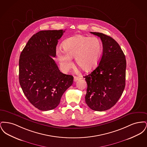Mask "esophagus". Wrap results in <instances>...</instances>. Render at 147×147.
<instances>
[{"label":"esophagus","instance_id":"1","mask_svg":"<svg viewBox=\"0 0 147 147\" xmlns=\"http://www.w3.org/2000/svg\"><path fill=\"white\" fill-rule=\"evenodd\" d=\"M81 78H82L81 77H76V76H75V77H74V82H77V80L80 79Z\"/></svg>","mask_w":147,"mask_h":147}]
</instances>
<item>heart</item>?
<instances>
[{
    "instance_id": "heart-1",
    "label": "heart",
    "mask_w": 147,
    "mask_h": 147,
    "mask_svg": "<svg viewBox=\"0 0 147 147\" xmlns=\"http://www.w3.org/2000/svg\"><path fill=\"white\" fill-rule=\"evenodd\" d=\"M64 51L58 49L56 55L64 68L71 65V58L75 57L78 66L85 71H90L97 65L101 52V43L95 37L77 35L67 39L63 43Z\"/></svg>"
}]
</instances>
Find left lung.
I'll return each mask as SVG.
<instances>
[{
	"label": "left lung",
	"instance_id": "8db88e82",
	"mask_svg": "<svg viewBox=\"0 0 147 147\" xmlns=\"http://www.w3.org/2000/svg\"><path fill=\"white\" fill-rule=\"evenodd\" d=\"M90 33L100 38L103 51L96 69L84 77L88 85L85 102L92 110L103 111L116 104L125 89L126 57L112 37L102 33Z\"/></svg>",
	"mask_w": 147,
	"mask_h": 147
}]
</instances>
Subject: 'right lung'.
<instances>
[{
	"label": "right lung",
	"instance_id": "obj_1",
	"mask_svg": "<svg viewBox=\"0 0 147 147\" xmlns=\"http://www.w3.org/2000/svg\"><path fill=\"white\" fill-rule=\"evenodd\" d=\"M65 31L44 30L33 35L21 52L19 82L24 95L35 107L49 111L59 105L73 77L61 72L52 57Z\"/></svg>",
	"mask_w": 147,
	"mask_h": 147
}]
</instances>
